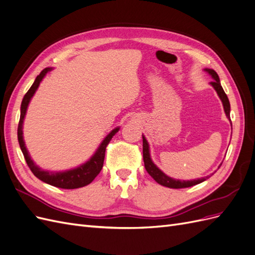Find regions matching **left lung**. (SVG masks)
Here are the masks:
<instances>
[{"instance_id": "left-lung-1", "label": "left lung", "mask_w": 255, "mask_h": 255, "mask_svg": "<svg viewBox=\"0 0 255 255\" xmlns=\"http://www.w3.org/2000/svg\"><path fill=\"white\" fill-rule=\"evenodd\" d=\"M204 71H206L213 78L214 81H212L210 84L214 87L216 92H217V95L219 96L221 102H222V105H223V109H225V113L227 115V117L231 121V118H230V111H231L230 102H229L228 96L226 95L225 90H223V88L221 86L218 74L216 73V71L213 70V69H204ZM231 126H232V122H231ZM142 154H143V163H144L145 170L148 171V173L153 177L154 180H155L158 184L163 185V186H166V187H169V188H176V189L177 188H186V187H191V186H194V185L202 183L206 179H208V177H210V175H208V176L202 177V179L190 180V181H182V180L172 179V177L166 175L152 161V159L150 157L149 143H148V141H146V139H145L143 135H142Z\"/></svg>"}]
</instances>
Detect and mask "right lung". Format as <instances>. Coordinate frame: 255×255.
Masks as SVG:
<instances>
[{
  "label": "right lung",
  "instance_id": "add662e5",
  "mask_svg": "<svg viewBox=\"0 0 255 255\" xmlns=\"http://www.w3.org/2000/svg\"><path fill=\"white\" fill-rule=\"evenodd\" d=\"M52 70V68H45L40 72V74L37 76L32 87L28 89V91L25 94L24 98L22 100L21 103V115H20V120L18 125V140L21 151L24 155V158L26 160V164L29 167L30 171L34 173V175L38 179L41 180L42 182L52 185V186H55L58 188H64V189H74V188H80L84 187L86 185L90 184L92 181L95 180V177L102 170L103 163H104V157H105V150L107 144L110 143L112 140L113 136L118 132L119 128H114L112 132L107 135L104 140L99 145L98 150L91 158L86 161V163L81 165L80 167H76L74 169H70V170L67 171H47L43 170V169L38 167L34 160L30 158L29 153L26 149L24 140H23V121H24L25 114L27 111V106L30 101V99L34 96L38 86H39L40 82L45 76L49 71Z\"/></svg>",
  "mask_w": 255,
  "mask_h": 255
}]
</instances>
